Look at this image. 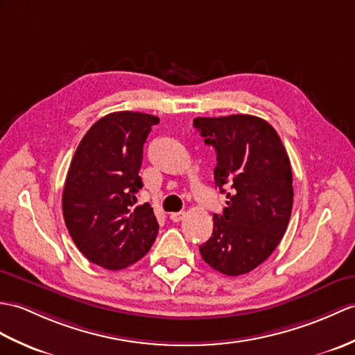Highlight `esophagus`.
Masks as SVG:
<instances>
[{
    "label": "esophagus",
    "mask_w": 355,
    "mask_h": 355,
    "mask_svg": "<svg viewBox=\"0 0 355 355\" xmlns=\"http://www.w3.org/2000/svg\"><path fill=\"white\" fill-rule=\"evenodd\" d=\"M172 220L174 222H180V220H183L184 218H186V213L184 211H175V213H171V216H169Z\"/></svg>",
    "instance_id": "esophagus-1"
}]
</instances>
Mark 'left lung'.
Listing matches in <instances>:
<instances>
[{
	"instance_id": "8db88e82",
	"label": "left lung",
	"mask_w": 355,
	"mask_h": 355,
	"mask_svg": "<svg viewBox=\"0 0 355 355\" xmlns=\"http://www.w3.org/2000/svg\"><path fill=\"white\" fill-rule=\"evenodd\" d=\"M193 127L215 148V183L227 193L224 213L213 215L211 237L200 246L202 260L230 277L248 274L274 252L289 224V155L274 127L251 114L195 118Z\"/></svg>"
}]
</instances>
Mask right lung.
Wrapping results in <instances>:
<instances>
[{
    "instance_id": "1",
    "label": "right lung",
    "mask_w": 355,
    "mask_h": 355,
    "mask_svg": "<svg viewBox=\"0 0 355 355\" xmlns=\"http://www.w3.org/2000/svg\"><path fill=\"white\" fill-rule=\"evenodd\" d=\"M159 118L114 112L89 128L66 175L62 205L66 228L85 257L110 270L133 265L159 233L151 205L133 207L144 144Z\"/></svg>"
}]
</instances>
